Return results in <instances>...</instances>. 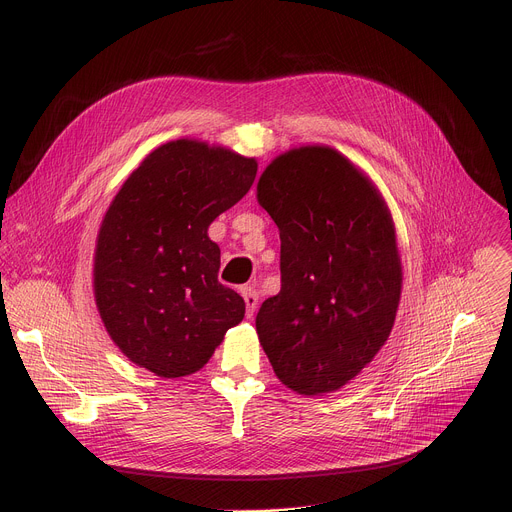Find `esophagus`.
Wrapping results in <instances>:
<instances>
[{
	"mask_svg": "<svg viewBox=\"0 0 512 512\" xmlns=\"http://www.w3.org/2000/svg\"><path fill=\"white\" fill-rule=\"evenodd\" d=\"M241 294H243V300H245V306H247V316L251 318L257 312V306H259L257 289L253 285H243L241 287Z\"/></svg>",
	"mask_w": 512,
	"mask_h": 512,
	"instance_id": "34e87169",
	"label": "esophagus"
}]
</instances>
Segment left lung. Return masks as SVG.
<instances>
[{
  "instance_id": "1",
  "label": "left lung",
  "mask_w": 512,
  "mask_h": 512,
  "mask_svg": "<svg viewBox=\"0 0 512 512\" xmlns=\"http://www.w3.org/2000/svg\"><path fill=\"white\" fill-rule=\"evenodd\" d=\"M257 200L281 239V289L259 308V342L291 391H338L395 324L403 273L391 212L375 184L326 145L277 156Z\"/></svg>"
}]
</instances>
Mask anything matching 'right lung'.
Wrapping results in <instances>:
<instances>
[{"mask_svg":"<svg viewBox=\"0 0 512 512\" xmlns=\"http://www.w3.org/2000/svg\"><path fill=\"white\" fill-rule=\"evenodd\" d=\"M255 158L204 141L160 145L125 180L97 237L95 302L119 350L164 379L202 369L243 298L218 283L214 218L253 186Z\"/></svg>","mask_w":512,"mask_h":512,"instance_id":"1","label":"right lung"}]
</instances>
